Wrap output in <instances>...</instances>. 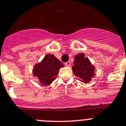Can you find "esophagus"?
Returning <instances> with one entry per match:
<instances>
[{
	"label": "esophagus",
	"mask_w": 126,
	"mask_h": 126,
	"mask_svg": "<svg viewBox=\"0 0 126 126\" xmlns=\"http://www.w3.org/2000/svg\"><path fill=\"white\" fill-rule=\"evenodd\" d=\"M64 64H65L66 66H70L71 65V63H70V62H67L64 63Z\"/></svg>",
	"instance_id": "esophagus-1"
}]
</instances>
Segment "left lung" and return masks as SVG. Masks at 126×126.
Here are the masks:
<instances>
[{
  "label": "left lung",
  "mask_w": 126,
  "mask_h": 126,
  "mask_svg": "<svg viewBox=\"0 0 126 126\" xmlns=\"http://www.w3.org/2000/svg\"><path fill=\"white\" fill-rule=\"evenodd\" d=\"M74 60V65L72 66L73 73L80 78L81 81L84 83H89L95 76V67L84 53L76 55Z\"/></svg>",
  "instance_id": "8db88e82"
}]
</instances>
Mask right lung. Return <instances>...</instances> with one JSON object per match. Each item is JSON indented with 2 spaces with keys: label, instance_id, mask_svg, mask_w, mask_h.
Here are the masks:
<instances>
[{
  "label": "right lung",
  "instance_id": "1",
  "mask_svg": "<svg viewBox=\"0 0 126 126\" xmlns=\"http://www.w3.org/2000/svg\"><path fill=\"white\" fill-rule=\"evenodd\" d=\"M63 64L53 55L47 54L40 63L35 64L33 75L43 86H48L56 79Z\"/></svg>",
  "mask_w": 126,
  "mask_h": 126
}]
</instances>
